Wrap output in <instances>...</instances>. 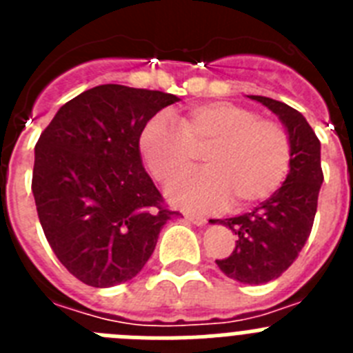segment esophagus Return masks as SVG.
Returning a JSON list of instances; mask_svg holds the SVG:
<instances>
[{
    "instance_id": "esophagus-1",
    "label": "esophagus",
    "mask_w": 353,
    "mask_h": 353,
    "mask_svg": "<svg viewBox=\"0 0 353 353\" xmlns=\"http://www.w3.org/2000/svg\"><path fill=\"white\" fill-rule=\"evenodd\" d=\"M187 221H191L192 224H196V226H205L207 224V217H203V215H196V214H187L185 215Z\"/></svg>"
}]
</instances>
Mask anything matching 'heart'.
<instances>
[{
	"mask_svg": "<svg viewBox=\"0 0 353 353\" xmlns=\"http://www.w3.org/2000/svg\"><path fill=\"white\" fill-rule=\"evenodd\" d=\"M139 150L159 182L176 179L203 152L207 168L166 191L171 203L189 210H212L230 199L235 210L261 203L281 187L292 162L281 123L230 102L194 105L176 123L164 114L150 118L139 134Z\"/></svg>",
	"mask_w": 353,
	"mask_h": 353,
	"instance_id": "b5f03b06",
	"label": "heart"
}]
</instances>
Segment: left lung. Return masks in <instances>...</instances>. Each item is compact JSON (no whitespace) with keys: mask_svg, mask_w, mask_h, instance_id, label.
<instances>
[{"mask_svg":"<svg viewBox=\"0 0 353 353\" xmlns=\"http://www.w3.org/2000/svg\"><path fill=\"white\" fill-rule=\"evenodd\" d=\"M270 109L288 132L292 162L283 185L248 214L219 221L236 235L230 256L217 267L244 285H265L281 276L304 248L323 182L320 141L297 109L269 97L248 95ZM215 224V221H210Z\"/></svg>","mask_w":353,"mask_h":353,"instance_id":"left-lung-1","label":"left lung"}]
</instances>
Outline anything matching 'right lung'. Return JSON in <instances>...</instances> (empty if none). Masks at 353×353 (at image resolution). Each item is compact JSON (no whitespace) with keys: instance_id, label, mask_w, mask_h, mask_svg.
Returning a JSON list of instances; mask_svg holds the SVG:
<instances>
[{"instance_id":"add662e5","label":"right lung","mask_w":353,"mask_h":353,"mask_svg":"<svg viewBox=\"0 0 353 353\" xmlns=\"http://www.w3.org/2000/svg\"><path fill=\"white\" fill-rule=\"evenodd\" d=\"M176 95L101 84L61 105L35 146L31 191L49 245L84 285L138 276L179 212L143 168L139 134Z\"/></svg>"}]
</instances>
